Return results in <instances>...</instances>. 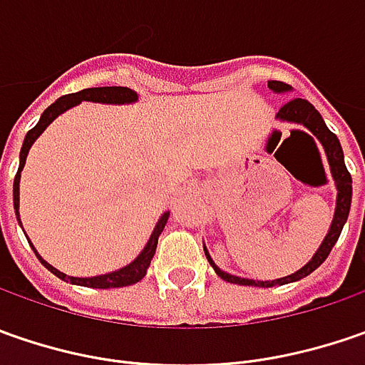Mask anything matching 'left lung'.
Segmentation results:
<instances>
[{
  "label": "left lung",
  "mask_w": 365,
  "mask_h": 365,
  "mask_svg": "<svg viewBox=\"0 0 365 365\" xmlns=\"http://www.w3.org/2000/svg\"><path fill=\"white\" fill-rule=\"evenodd\" d=\"M268 87H270L274 93L290 91V87H288L287 83H280V81H268ZM276 120L287 121V123H299L302 128H307L313 135H317V140L321 142V146L325 150V156H327V162H329L331 176H333V180H335V189H337L335 213H333V221H331L329 232L325 235V240L321 242L319 250L313 254V258L309 259L301 270H297V272L290 274V276L276 278V280H252V278H242V276L225 272V270H221L217 264L213 262V258H211L209 252H207V245L203 244L205 256H207L209 264L213 266V270H215V274H217L219 278H223L225 282L242 284V287H280V284H288V282H297V280L309 276L311 272H315L317 268L327 259L329 252L333 250V245L337 244V240H339V235H341V230H344L345 221H347V215H349V207H351V175H349L347 168H345L344 150H341V144H339L337 135L325 125L321 113H319L315 107L311 106L307 99H292V101H288L284 107H280V111L276 113Z\"/></svg>",
  "instance_id": "obj_1"
}]
</instances>
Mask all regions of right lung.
<instances>
[{"label": "right lung", "instance_id": "obj_1", "mask_svg": "<svg viewBox=\"0 0 365 365\" xmlns=\"http://www.w3.org/2000/svg\"><path fill=\"white\" fill-rule=\"evenodd\" d=\"M81 101H93V103H107V106H130V103H135L138 101V93L128 89V87H93V89H83V91L73 93V95H64L61 99H56L50 107L44 109V113L40 115V120L36 123L34 128L30 132L26 133L24 138V144H21L20 150V166H18V175L14 178V209H16V217H18V223L21 225L20 221V178L21 170H24V164H26V158H28V152L34 144L36 140L40 138V133L44 132L48 128L52 121L56 120L61 113L68 111L71 107L78 106ZM170 217V211L162 213L160 219L156 221L154 225V232L150 233V240L148 244L144 245V250L138 254V258L132 259L128 266H123L120 270H113V272L99 274V276H87V278H78V276H66L61 270H56L52 264H48L46 259L42 258L36 247L32 245V242L28 240V244L32 245L34 250L36 258L42 262L44 268H48L50 272L54 276H58L64 282H71V284H77V287H87V288H121V287H130V284H135L140 282L144 276H146L148 268H150V262L156 254V245H158V237L160 233L164 232V225ZM26 233V232H24Z\"/></svg>", "mask_w": 365, "mask_h": 365}]
</instances>
